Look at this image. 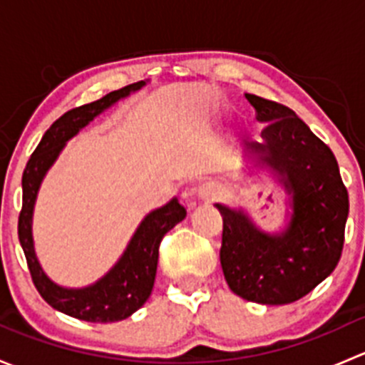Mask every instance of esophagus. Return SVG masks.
<instances>
[{
    "label": "esophagus",
    "instance_id": "34e87169",
    "mask_svg": "<svg viewBox=\"0 0 365 365\" xmlns=\"http://www.w3.org/2000/svg\"><path fill=\"white\" fill-rule=\"evenodd\" d=\"M220 196V187L213 185V183H203L197 189V197L203 201H213Z\"/></svg>",
    "mask_w": 365,
    "mask_h": 365
}]
</instances>
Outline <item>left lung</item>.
<instances>
[{
    "instance_id": "left-lung-1",
    "label": "left lung",
    "mask_w": 365,
    "mask_h": 365,
    "mask_svg": "<svg viewBox=\"0 0 365 365\" xmlns=\"http://www.w3.org/2000/svg\"><path fill=\"white\" fill-rule=\"evenodd\" d=\"M263 143L249 153L268 165L292 196V217L267 233L244 210L215 206L222 215L220 264L231 292L249 302L284 305L300 300L339 263L349 212L348 190L332 150L286 106L245 93Z\"/></svg>"
}]
</instances>
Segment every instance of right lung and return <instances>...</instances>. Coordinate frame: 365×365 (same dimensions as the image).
Instances as JSON below:
<instances>
[{"mask_svg":"<svg viewBox=\"0 0 365 365\" xmlns=\"http://www.w3.org/2000/svg\"><path fill=\"white\" fill-rule=\"evenodd\" d=\"M145 84L146 81L128 84L121 90L111 91L101 101L70 109L63 116L58 118L47 128L42 141L29 157L23 173V210L19 213V242L26 261H28L33 284L51 307L65 312L72 318L83 319V322H121L134 314L139 307H143V304L152 295L162 238L169 230H173L176 224L185 219L187 210L178 203L176 197H173L168 205L150 212L135 230L125 252L104 277L86 288H63L47 277L35 254L31 222L36 194H38L43 176L58 159L68 139H72L81 128L86 127L95 116L111 108L120 98L128 97L132 91L141 90Z\"/></svg>","mask_w":365,"mask_h":365,"instance_id":"1","label":"right lung"}]
</instances>
